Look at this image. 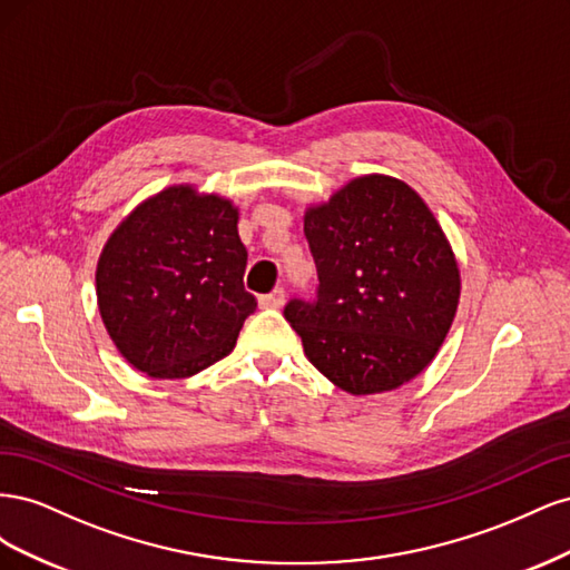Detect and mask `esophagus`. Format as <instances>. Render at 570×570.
Masks as SVG:
<instances>
[{
  "label": "esophagus",
  "instance_id": "1",
  "mask_svg": "<svg viewBox=\"0 0 570 570\" xmlns=\"http://www.w3.org/2000/svg\"><path fill=\"white\" fill-rule=\"evenodd\" d=\"M283 302H285V292H283V287H275L273 292H268V295L258 297V306H262V308H281V306H283Z\"/></svg>",
  "mask_w": 570,
  "mask_h": 570
}]
</instances>
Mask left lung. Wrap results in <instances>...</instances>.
Instances as JSON below:
<instances>
[{
	"mask_svg": "<svg viewBox=\"0 0 570 570\" xmlns=\"http://www.w3.org/2000/svg\"><path fill=\"white\" fill-rule=\"evenodd\" d=\"M318 292L285 318L304 354L340 390L381 394L413 381L440 352L461 295L442 226L416 189L392 176L350 180L304 212Z\"/></svg>",
	"mask_w": 570,
	"mask_h": 570,
	"instance_id": "obj_1",
	"label": "left lung"
}]
</instances>
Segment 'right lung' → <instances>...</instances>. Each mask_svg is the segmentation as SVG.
Returning a JSON list of instances; mask_svg holds the SVG:
<instances>
[{
	"label": "right lung",
	"instance_id": "add662e5",
	"mask_svg": "<svg viewBox=\"0 0 570 570\" xmlns=\"http://www.w3.org/2000/svg\"><path fill=\"white\" fill-rule=\"evenodd\" d=\"M237 206L195 185H170L118 223L97 262V306L116 350L137 371L176 381L235 347L256 308L243 275Z\"/></svg>",
	"mask_w": 570,
	"mask_h": 570
}]
</instances>
